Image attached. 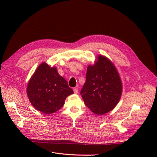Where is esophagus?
Returning <instances> with one entry per match:
<instances>
[{
	"mask_svg": "<svg viewBox=\"0 0 157 157\" xmlns=\"http://www.w3.org/2000/svg\"><path fill=\"white\" fill-rule=\"evenodd\" d=\"M73 90H74V94H78V88L77 87H74L73 88Z\"/></svg>",
	"mask_w": 157,
	"mask_h": 157,
	"instance_id": "1",
	"label": "esophagus"
}]
</instances>
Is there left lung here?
Returning <instances> with one entry per match:
<instances>
[{
  "instance_id": "1",
  "label": "left lung",
  "mask_w": 157,
  "mask_h": 157,
  "mask_svg": "<svg viewBox=\"0 0 157 157\" xmlns=\"http://www.w3.org/2000/svg\"><path fill=\"white\" fill-rule=\"evenodd\" d=\"M122 83L113 63L102 55L93 65H88L86 81L81 95L88 108L95 114L102 115L113 110L119 102Z\"/></svg>"
}]
</instances>
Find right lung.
I'll return each mask as SVG.
<instances>
[{"label":"right lung","instance_id":"right-lung-1","mask_svg":"<svg viewBox=\"0 0 157 157\" xmlns=\"http://www.w3.org/2000/svg\"><path fill=\"white\" fill-rule=\"evenodd\" d=\"M27 92L32 105L48 114L59 110L65 98L74 93L56 68L51 67L45 62L39 66L31 77Z\"/></svg>","mask_w":157,"mask_h":157}]
</instances>
